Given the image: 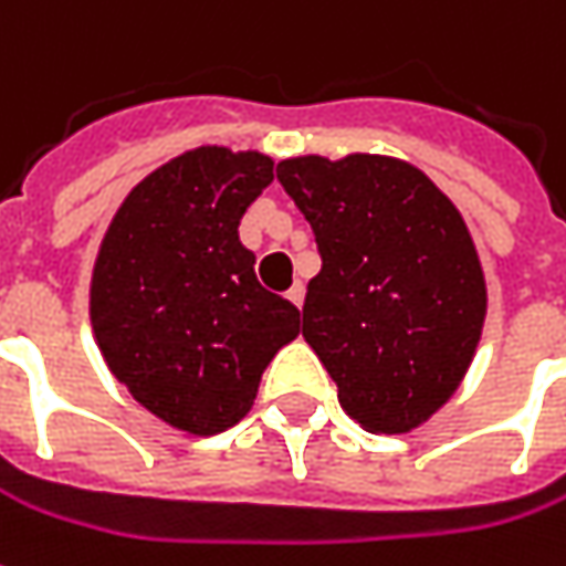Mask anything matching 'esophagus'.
Instances as JSON below:
<instances>
[{
    "instance_id": "esophagus-1",
    "label": "esophagus",
    "mask_w": 566,
    "mask_h": 566,
    "mask_svg": "<svg viewBox=\"0 0 566 566\" xmlns=\"http://www.w3.org/2000/svg\"><path fill=\"white\" fill-rule=\"evenodd\" d=\"M303 297H306V287H303V284H294V287H291V291H287V300H291V303H294V306H303Z\"/></svg>"
}]
</instances>
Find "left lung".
Returning <instances> with one entry per match:
<instances>
[{
    "label": "left lung",
    "instance_id": "obj_1",
    "mask_svg": "<svg viewBox=\"0 0 566 566\" xmlns=\"http://www.w3.org/2000/svg\"><path fill=\"white\" fill-rule=\"evenodd\" d=\"M279 182L322 253L303 337L344 412L368 433L421 428L459 390L486 318V279L459 207L390 154H300L279 164Z\"/></svg>",
    "mask_w": 566,
    "mask_h": 566
}]
</instances>
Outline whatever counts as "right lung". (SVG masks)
<instances>
[{"label":"right lung","mask_w":566,"mask_h":566,"mask_svg":"<svg viewBox=\"0 0 566 566\" xmlns=\"http://www.w3.org/2000/svg\"><path fill=\"white\" fill-rule=\"evenodd\" d=\"M275 160L201 145L138 182L107 226L90 322L111 375L164 424L213 437L251 412L300 310L256 282L238 226Z\"/></svg>","instance_id":"right-lung-1"}]
</instances>
